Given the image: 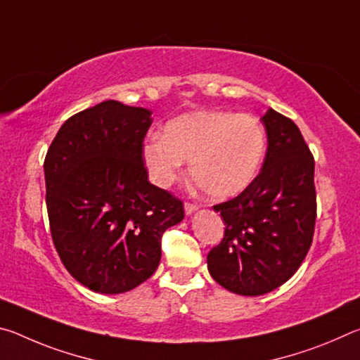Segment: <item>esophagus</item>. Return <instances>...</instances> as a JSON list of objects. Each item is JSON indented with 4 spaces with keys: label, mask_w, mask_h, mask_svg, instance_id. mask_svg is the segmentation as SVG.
I'll return each instance as SVG.
<instances>
[{
    "label": "esophagus",
    "mask_w": 360,
    "mask_h": 360,
    "mask_svg": "<svg viewBox=\"0 0 360 360\" xmlns=\"http://www.w3.org/2000/svg\"><path fill=\"white\" fill-rule=\"evenodd\" d=\"M198 210V206L197 205H192V203H186L184 205V211H186V214L187 216H191V214H193L195 211Z\"/></svg>",
    "instance_id": "1"
}]
</instances>
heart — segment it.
<instances>
[{"label":"heart","instance_id":"obj_1","mask_svg":"<svg viewBox=\"0 0 360 360\" xmlns=\"http://www.w3.org/2000/svg\"><path fill=\"white\" fill-rule=\"evenodd\" d=\"M265 149L264 125L254 115L195 111L169 120L162 136H152L143 146V163L157 187H168L191 162L195 186L224 202L251 186Z\"/></svg>","mask_w":360,"mask_h":360}]
</instances>
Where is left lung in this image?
Instances as JSON below:
<instances>
[{
  "label": "left lung",
  "instance_id": "8db88e82",
  "mask_svg": "<svg viewBox=\"0 0 360 360\" xmlns=\"http://www.w3.org/2000/svg\"><path fill=\"white\" fill-rule=\"evenodd\" d=\"M260 120L268 139L264 165L246 191L214 206L225 235L208 254L212 279L248 297L268 294L294 275L316 222L314 160L300 130L275 109Z\"/></svg>",
  "mask_w": 360,
  "mask_h": 360
}]
</instances>
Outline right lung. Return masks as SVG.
Returning <instances> with one entry per match:
<instances>
[{
  "label": "right lung",
  "mask_w": 360,
  "mask_h": 360,
  "mask_svg": "<svg viewBox=\"0 0 360 360\" xmlns=\"http://www.w3.org/2000/svg\"><path fill=\"white\" fill-rule=\"evenodd\" d=\"M152 111L108 100L72 115L44 160L52 240L76 281L122 294L160 264L162 233L184 219V206L152 186L143 141Z\"/></svg>",
  "instance_id": "1"
}]
</instances>
